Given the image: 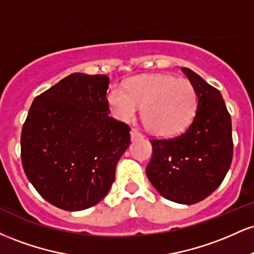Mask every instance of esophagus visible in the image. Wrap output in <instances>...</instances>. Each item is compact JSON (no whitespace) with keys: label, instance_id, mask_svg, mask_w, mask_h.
<instances>
[{"label":"esophagus","instance_id":"1","mask_svg":"<svg viewBox=\"0 0 254 254\" xmlns=\"http://www.w3.org/2000/svg\"><path fill=\"white\" fill-rule=\"evenodd\" d=\"M130 135H131V139H132V141H136V139H139V138H143L142 133H139L136 129L131 130L130 131Z\"/></svg>","mask_w":254,"mask_h":254}]
</instances>
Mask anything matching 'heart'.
<instances>
[{"label":"heart","mask_w":254,"mask_h":254,"mask_svg":"<svg viewBox=\"0 0 254 254\" xmlns=\"http://www.w3.org/2000/svg\"><path fill=\"white\" fill-rule=\"evenodd\" d=\"M107 105L119 122H130L142 106L141 117L154 135L170 137L189 127L197 109V93L186 78L147 75L130 78L124 89L116 87L107 94Z\"/></svg>","instance_id":"heart-1"}]
</instances>
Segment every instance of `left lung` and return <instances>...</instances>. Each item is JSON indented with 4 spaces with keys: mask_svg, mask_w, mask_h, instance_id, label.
<instances>
[{
    "mask_svg": "<svg viewBox=\"0 0 254 254\" xmlns=\"http://www.w3.org/2000/svg\"><path fill=\"white\" fill-rule=\"evenodd\" d=\"M182 71L197 93L196 113L180 135L150 139L153 156L145 172L162 197L190 205L210 196L229 170L232 121L220 90L191 69Z\"/></svg>",
    "mask_w": 254,
    "mask_h": 254,
    "instance_id": "left-lung-1",
    "label": "left lung"
}]
</instances>
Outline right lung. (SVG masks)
Masks as SVG:
<instances>
[{
    "instance_id": "right-lung-1",
    "label": "right lung",
    "mask_w": 254,
    "mask_h": 254,
    "mask_svg": "<svg viewBox=\"0 0 254 254\" xmlns=\"http://www.w3.org/2000/svg\"><path fill=\"white\" fill-rule=\"evenodd\" d=\"M106 75L75 72L32 103L21 132L28 180L52 205L66 211L103 200L130 144V127L110 117Z\"/></svg>"
}]
</instances>
